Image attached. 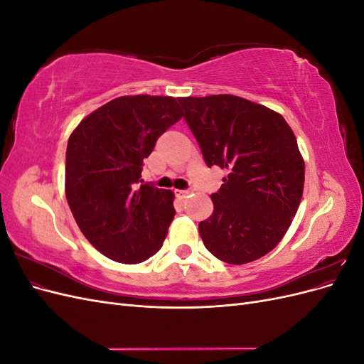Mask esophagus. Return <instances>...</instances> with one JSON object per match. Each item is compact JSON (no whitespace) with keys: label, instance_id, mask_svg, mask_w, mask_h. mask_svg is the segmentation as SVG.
<instances>
[{"label":"esophagus","instance_id":"1","mask_svg":"<svg viewBox=\"0 0 364 364\" xmlns=\"http://www.w3.org/2000/svg\"><path fill=\"white\" fill-rule=\"evenodd\" d=\"M190 194H191V191H190V190H176V196L181 197V199H183V197L190 196Z\"/></svg>","mask_w":364,"mask_h":364}]
</instances>
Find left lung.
<instances>
[{"label": "left lung", "mask_w": 364, "mask_h": 364, "mask_svg": "<svg viewBox=\"0 0 364 364\" xmlns=\"http://www.w3.org/2000/svg\"><path fill=\"white\" fill-rule=\"evenodd\" d=\"M183 117L208 167L229 171L199 223L205 247L228 264H246L278 246L299 208L305 164L287 121L230 94L181 97Z\"/></svg>", "instance_id": "left-lung-1"}]
</instances>
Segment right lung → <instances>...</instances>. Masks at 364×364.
Instances as JSON below:
<instances>
[{"label":"right lung","mask_w":364,"mask_h":364,"mask_svg":"<svg viewBox=\"0 0 364 364\" xmlns=\"http://www.w3.org/2000/svg\"><path fill=\"white\" fill-rule=\"evenodd\" d=\"M179 107L173 97H118L70 135L65 196L86 240L109 259L142 262L167 237L174 193L139 182L142 161L182 118Z\"/></svg>","instance_id":"1"}]
</instances>
